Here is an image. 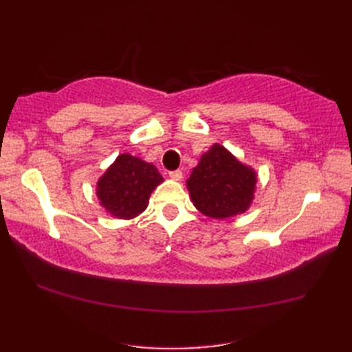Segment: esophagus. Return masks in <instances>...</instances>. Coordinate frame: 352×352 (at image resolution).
<instances>
[{"instance_id": "34e87169", "label": "esophagus", "mask_w": 352, "mask_h": 352, "mask_svg": "<svg viewBox=\"0 0 352 352\" xmlns=\"http://www.w3.org/2000/svg\"><path fill=\"white\" fill-rule=\"evenodd\" d=\"M169 177L172 178V180H175V182H180L182 178H183V172L178 169V170H170L169 172Z\"/></svg>"}]
</instances>
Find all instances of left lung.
<instances>
[{
  "label": "left lung",
  "mask_w": 352,
  "mask_h": 352,
  "mask_svg": "<svg viewBox=\"0 0 352 352\" xmlns=\"http://www.w3.org/2000/svg\"><path fill=\"white\" fill-rule=\"evenodd\" d=\"M186 186L201 213L213 219H227L248 210L257 189V174L226 146L214 144L201 155Z\"/></svg>",
  "instance_id": "8db88e82"
}]
</instances>
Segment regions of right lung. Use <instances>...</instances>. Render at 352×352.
<instances>
[{
	"mask_svg": "<svg viewBox=\"0 0 352 352\" xmlns=\"http://www.w3.org/2000/svg\"><path fill=\"white\" fill-rule=\"evenodd\" d=\"M163 183L153 163L131 154H119L96 183L100 206L118 219H133L145 210L149 195Z\"/></svg>",
	"mask_w": 352,
	"mask_h": 352,
	"instance_id": "obj_1",
	"label": "right lung"
}]
</instances>
